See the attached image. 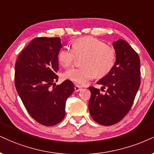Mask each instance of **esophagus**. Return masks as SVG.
Here are the masks:
<instances>
[{
    "label": "esophagus",
    "instance_id": "obj_1",
    "mask_svg": "<svg viewBox=\"0 0 154 154\" xmlns=\"http://www.w3.org/2000/svg\"><path fill=\"white\" fill-rule=\"evenodd\" d=\"M75 88V92H79V91H80L81 89H82V87L79 86V85H75V88Z\"/></svg>",
    "mask_w": 154,
    "mask_h": 154
}]
</instances>
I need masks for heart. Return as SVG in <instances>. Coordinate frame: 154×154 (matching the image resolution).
Masks as SVG:
<instances>
[{"label":"heart","mask_w":154,"mask_h":154,"mask_svg":"<svg viewBox=\"0 0 154 154\" xmlns=\"http://www.w3.org/2000/svg\"><path fill=\"white\" fill-rule=\"evenodd\" d=\"M76 56H84L81 61L83 67L70 68L63 76L78 85L86 84L95 75L99 78L107 75L113 69L116 60L114 48L92 37L75 40L72 49L65 47L59 51L58 58L60 65L68 67L73 63Z\"/></svg>","instance_id":"heart-1"}]
</instances>
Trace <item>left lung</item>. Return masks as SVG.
<instances>
[{"mask_svg": "<svg viewBox=\"0 0 154 154\" xmlns=\"http://www.w3.org/2000/svg\"><path fill=\"white\" fill-rule=\"evenodd\" d=\"M116 60L113 69L97 81L100 90L89 87L91 93L88 109L93 119L104 126L122 120L131 108L140 86V58L131 45L123 39L113 43Z\"/></svg>", "mask_w": 154, "mask_h": 154, "instance_id": "8db88e82", "label": "left lung"}]
</instances>
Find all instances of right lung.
<instances>
[{
	"instance_id": "right-lung-1",
	"label": "right lung",
	"mask_w": 154,
	"mask_h": 154,
	"mask_svg": "<svg viewBox=\"0 0 154 154\" xmlns=\"http://www.w3.org/2000/svg\"><path fill=\"white\" fill-rule=\"evenodd\" d=\"M61 48L60 38H36L22 51L15 66V84L23 103L33 119L46 126L63 120L66 99L74 91L69 80L58 86L54 83Z\"/></svg>"
}]
</instances>
